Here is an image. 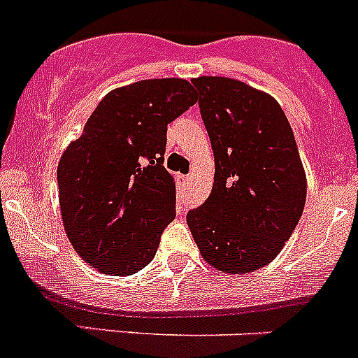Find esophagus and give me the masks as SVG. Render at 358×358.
I'll list each match as a JSON object with an SVG mask.
<instances>
[{
	"instance_id": "esophagus-1",
	"label": "esophagus",
	"mask_w": 358,
	"mask_h": 358,
	"mask_svg": "<svg viewBox=\"0 0 358 358\" xmlns=\"http://www.w3.org/2000/svg\"><path fill=\"white\" fill-rule=\"evenodd\" d=\"M177 182H179V185H188L189 177L188 176H179V177H177Z\"/></svg>"
}]
</instances>
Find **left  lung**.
Listing matches in <instances>:
<instances>
[{
  "mask_svg": "<svg viewBox=\"0 0 358 358\" xmlns=\"http://www.w3.org/2000/svg\"><path fill=\"white\" fill-rule=\"evenodd\" d=\"M215 156V182L186 216L202 259L238 275L270 264L303 213L307 177L280 104L243 81L193 78Z\"/></svg>",
  "mask_w": 358,
  "mask_h": 358,
  "instance_id": "8db88e82",
  "label": "left lung"
}]
</instances>
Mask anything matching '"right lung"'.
<instances>
[{"label":"right lung","instance_id":"1","mask_svg":"<svg viewBox=\"0 0 358 358\" xmlns=\"http://www.w3.org/2000/svg\"><path fill=\"white\" fill-rule=\"evenodd\" d=\"M196 99L181 78L115 88L62 154L57 177L65 234L99 273L133 275L156 255L176 218V181L163 166L166 126Z\"/></svg>","mask_w":358,"mask_h":358}]
</instances>
